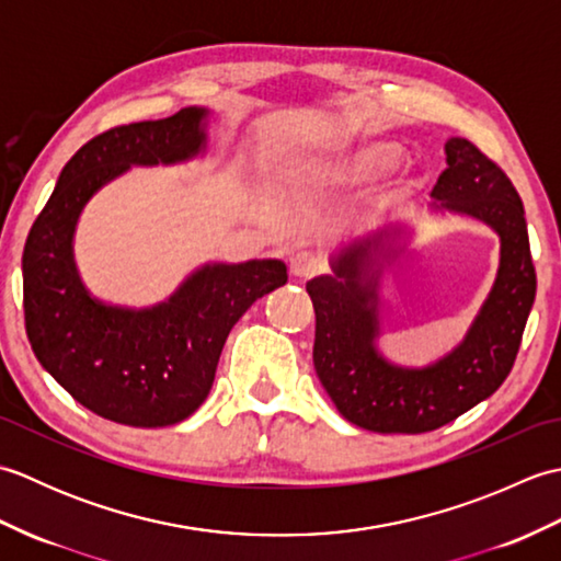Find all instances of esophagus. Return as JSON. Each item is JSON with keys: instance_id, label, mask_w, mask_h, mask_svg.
I'll return each instance as SVG.
<instances>
[{"instance_id": "34e87169", "label": "esophagus", "mask_w": 561, "mask_h": 561, "mask_svg": "<svg viewBox=\"0 0 561 561\" xmlns=\"http://www.w3.org/2000/svg\"><path fill=\"white\" fill-rule=\"evenodd\" d=\"M289 270L294 277H301V279L316 277V274L323 270V260H320L316 253H311V250H299V253H294L289 257Z\"/></svg>"}]
</instances>
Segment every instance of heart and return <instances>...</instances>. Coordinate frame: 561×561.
I'll return each mask as SVG.
<instances>
[{"label":"heart","mask_w":561,"mask_h":561,"mask_svg":"<svg viewBox=\"0 0 561 561\" xmlns=\"http://www.w3.org/2000/svg\"><path fill=\"white\" fill-rule=\"evenodd\" d=\"M400 149L388 141H374V145H364L354 149L347 157H342L332 165H328V175L335 181H368L378 173L388 171L392 163L398 161Z\"/></svg>","instance_id":"1"}]
</instances>
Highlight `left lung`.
<instances>
[{"label":"left lung","instance_id":"8db88e82","mask_svg":"<svg viewBox=\"0 0 561 561\" xmlns=\"http://www.w3.org/2000/svg\"><path fill=\"white\" fill-rule=\"evenodd\" d=\"M432 211L472 217L499 236V270L462 342L428 366L388 362L380 337V279L404 250L396 221L332 255V274L306 284L316 308L313 366L344 420L378 434H424L456 420L504 383L535 301L523 202L506 173L462 137L446 141Z\"/></svg>","mask_w":561,"mask_h":561}]
</instances>
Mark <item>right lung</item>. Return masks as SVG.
Masks as SVG:
<instances>
[{
  "mask_svg": "<svg viewBox=\"0 0 561 561\" xmlns=\"http://www.w3.org/2000/svg\"><path fill=\"white\" fill-rule=\"evenodd\" d=\"M207 108L108 129L57 178L23 248V313L43 368L103 420L157 428L187 420L207 400L229 337L250 306L287 284L282 260L207 262L169 299L127 308L83 287L75 233L83 207L133 165L185 163L207 151Z\"/></svg>",
  "mask_w": 561,
  "mask_h": 561,
  "instance_id": "1",
  "label": "right lung"
}]
</instances>
